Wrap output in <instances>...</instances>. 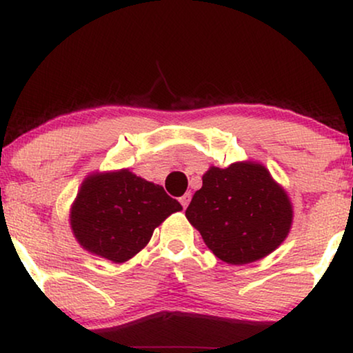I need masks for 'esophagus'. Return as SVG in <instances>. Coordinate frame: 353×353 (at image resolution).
I'll return each instance as SVG.
<instances>
[{"label": "esophagus", "mask_w": 353, "mask_h": 353, "mask_svg": "<svg viewBox=\"0 0 353 353\" xmlns=\"http://www.w3.org/2000/svg\"><path fill=\"white\" fill-rule=\"evenodd\" d=\"M189 201H190V192H185L184 194V196H182L181 197V199H179V202H181V205H182V208H188V205H189Z\"/></svg>", "instance_id": "34e87169"}]
</instances>
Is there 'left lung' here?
Instances as JSON below:
<instances>
[{
	"label": "left lung",
	"mask_w": 353,
	"mask_h": 353,
	"mask_svg": "<svg viewBox=\"0 0 353 353\" xmlns=\"http://www.w3.org/2000/svg\"><path fill=\"white\" fill-rule=\"evenodd\" d=\"M185 217L221 261L244 265L285 241L294 210L289 196L262 164L212 165L202 176Z\"/></svg>",
	"instance_id": "left-lung-1"
}]
</instances>
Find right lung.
Returning a JSON list of instances; mask_svg holds the SVG:
<instances>
[{"mask_svg": "<svg viewBox=\"0 0 353 353\" xmlns=\"http://www.w3.org/2000/svg\"><path fill=\"white\" fill-rule=\"evenodd\" d=\"M182 205L128 169L96 172L81 184L71 208V229L84 249L108 261H129L151 241L154 229Z\"/></svg>", "mask_w": 353, "mask_h": 353, "instance_id": "obj_1", "label": "right lung"}]
</instances>
